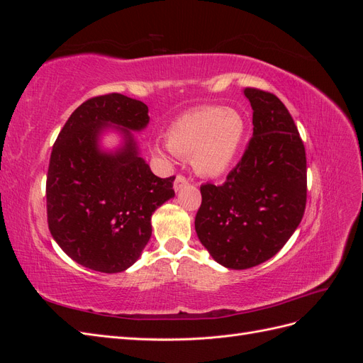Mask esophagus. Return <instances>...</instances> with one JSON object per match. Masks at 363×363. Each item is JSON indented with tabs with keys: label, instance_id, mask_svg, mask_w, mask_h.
<instances>
[{
	"label": "esophagus",
	"instance_id": "34e87169",
	"mask_svg": "<svg viewBox=\"0 0 363 363\" xmlns=\"http://www.w3.org/2000/svg\"><path fill=\"white\" fill-rule=\"evenodd\" d=\"M186 184H188V179H186L184 175H177L174 180V191L179 192L182 188H184Z\"/></svg>",
	"mask_w": 363,
	"mask_h": 363
}]
</instances>
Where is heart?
Wrapping results in <instances>:
<instances>
[{"label": "heart", "instance_id": "1", "mask_svg": "<svg viewBox=\"0 0 363 363\" xmlns=\"http://www.w3.org/2000/svg\"><path fill=\"white\" fill-rule=\"evenodd\" d=\"M247 125L239 112L219 106H207L182 115L168 131V144L156 142L159 156L191 159L201 177H219L238 159L245 139Z\"/></svg>", "mask_w": 363, "mask_h": 363}]
</instances>
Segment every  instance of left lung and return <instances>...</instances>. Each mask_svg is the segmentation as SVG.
<instances>
[{"label":"left lung","mask_w":363,"mask_h":363,"mask_svg":"<svg viewBox=\"0 0 363 363\" xmlns=\"http://www.w3.org/2000/svg\"><path fill=\"white\" fill-rule=\"evenodd\" d=\"M252 138L225 183L203 184L195 232L225 268L247 269L283 248L306 208V151L291 113L279 98L255 87Z\"/></svg>","instance_id":"8db88e82"}]
</instances>
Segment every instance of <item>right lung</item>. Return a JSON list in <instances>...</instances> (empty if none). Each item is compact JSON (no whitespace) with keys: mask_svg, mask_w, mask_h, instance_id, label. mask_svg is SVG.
<instances>
[{"mask_svg":"<svg viewBox=\"0 0 363 363\" xmlns=\"http://www.w3.org/2000/svg\"><path fill=\"white\" fill-rule=\"evenodd\" d=\"M150 123L148 107L121 94L91 98L72 112L52 147L47 175L51 236L80 265L121 272L151 238V215L175 195V177L160 179L140 157L133 131ZM115 130L123 142L104 150Z\"/></svg>","mask_w":363,"mask_h":363,"instance_id":"1","label":"right lung"}]
</instances>
